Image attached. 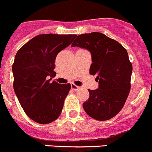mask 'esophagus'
Listing matches in <instances>:
<instances>
[{"mask_svg": "<svg viewBox=\"0 0 152 152\" xmlns=\"http://www.w3.org/2000/svg\"><path fill=\"white\" fill-rule=\"evenodd\" d=\"M71 88H72V89L73 91H77L78 89H80V87L75 85V84H71Z\"/></svg>", "mask_w": 152, "mask_h": 152, "instance_id": "1", "label": "esophagus"}]
</instances>
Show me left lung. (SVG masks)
Here are the masks:
<instances>
[{
  "label": "left lung",
  "mask_w": 152,
  "mask_h": 152,
  "mask_svg": "<svg viewBox=\"0 0 152 152\" xmlns=\"http://www.w3.org/2000/svg\"><path fill=\"white\" fill-rule=\"evenodd\" d=\"M72 47L88 49L92 56L90 74L96 75L99 88L88 90L84 110L93 119L104 121L114 117L126 103L131 88L132 65L127 51L117 41L100 33L79 35Z\"/></svg>",
  "instance_id": "obj_1"
}]
</instances>
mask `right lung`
Returning <instances> with one entry per match:
<instances>
[{
    "instance_id": "add662e5",
    "label": "right lung",
    "mask_w": 152,
    "mask_h": 152,
    "mask_svg": "<svg viewBox=\"0 0 152 152\" xmlns=\"http://www.w3.org/2000/svg\"><path fill=\"white\" fill-rule=\"evenodd\" d=\"M75 37L72 34H40L31 39L16 54L12 66L13 89L24 112L39 124L55 121L62 110L71 84L50 83V80L56 75V56Z\"/></svg>"
}]
</instances>
